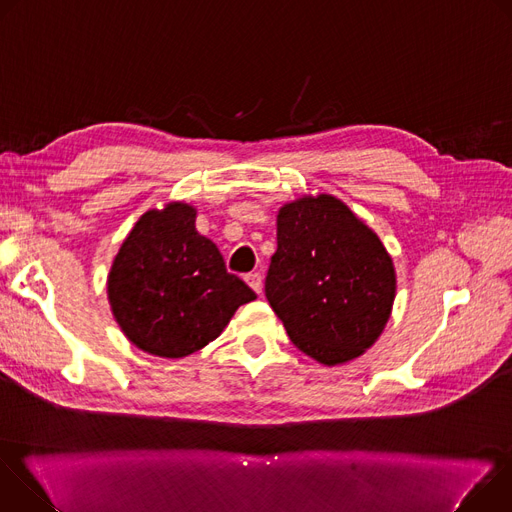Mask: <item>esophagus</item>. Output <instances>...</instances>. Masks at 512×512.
<instances>
[{
  "instance_id": "34e87169",
  "label": "esophagus",
  "mask_w": 512,
  "mask_h": 512,
  "mask_svg": "<svg viewBox=\"0 0 512 512\" xmlns=\"http://www.w3.org/2000/svg\"><path fill=\"white\" fill-rule=\"evenodd\" d=\"M245 281L249 283V287L255 291V294H261V291H263V277H261V273H249V275H245Z\"/></svg>"
}]
</instances>
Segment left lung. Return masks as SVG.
I'll list each match as a JSON object with an SVG mask.
<instances>
[{
  "label": "left lung",
  "mask_w": 512,
  "mask_h": 512,
  "mask_svg": "<svg viewBox=\"0 0 512 512\" xmlns=\"http://www.w3.org/2000/svg\"><path fill=\"white\" fill-rule=\"evenodd\" d=\"M397 291L393 259L377 233L336 196L285 202L265 296L289 340L334 367L383 334Z\"/></svg>",
  "instance_id": "8db88e82"
}]
</instances>
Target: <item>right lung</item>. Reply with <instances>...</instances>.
<instances>
[{
  "instance_id": "right-lung-1",
  "label": "right lung",
  "mask_w": 512,
  "mask_h": 512,
  "mask_svg": "<svg viewBox=\"0 0 512 512\" xmlns=\"http://www.w3.org/2000/svg\"><path fill=\"white\" fill-rule=\"evenodd\" d=\"M107 298L131 344L182 358L221 336L257 296L196 231V208L176 200L137 218L109 269Z\"/></svg>"
}]
</instances>
